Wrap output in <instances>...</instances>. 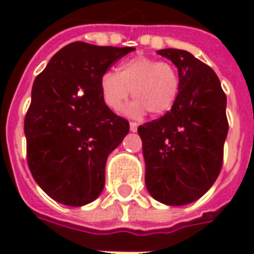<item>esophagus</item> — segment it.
<instances>
[{"mask_svg":"<svg viewBox=\"0 0 254 254\" xmlns=\"http://www.w3.org/2000/svg\"><path fill=\"white\" fill-rule=\"evenodd\" d=\"M129 127H130V130H132V132H136V130H137V127H138V124H137V122H134V121H130V122H129Z\"/></svg>","mask_w":254,"mask_h":254,"instance_id":"esophagus-1","label":"esophagus"}]
</instances>
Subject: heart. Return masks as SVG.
I'll list each match as a JSON object with an SVG mask.
<instances>
[{
    "mask_svg": "<svg viewBox=\"0 0 254 254\" xmlns=\"http://www.w3.org/2000/svg\"><path fill=\"white\" fill-rule=\"evenodd\" d=\"M181 87V77L174 64L137 56L120 65L118 73L106 72L100 78V91L105 105L120 111L133 95L127 114L141 116L148 110L162 116L176 103Z\"/></svg>",
    "mask_w": 254,
    "mask_h": 254,
    "instance_id": "obj_1",
    "label": "heart"
}]
</instances>
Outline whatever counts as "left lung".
Returning <instances> with one entry per match:
<instances>
[{
  "label": "left lung",
  "instance_id": "obj_1",
  "mask_svg": "<svg viewBox=\"0 0 254 254\" xmlns=\"http://www.w3.org/2000/svg\"><path fill=\"white\" fill-rule=\"evenodd\" d=\"M158 54L178 67L181 87L170 111L137 129L145 185L155 200L184 205L200 198L222 170L226 94L216 73L189 52L163 49Z\"/></svg>",
  "mask_w": 254,
  "mask_h": 254
}]
</instances>
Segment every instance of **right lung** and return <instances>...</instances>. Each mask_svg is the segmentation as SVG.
Masks as SVG:
<instances>
[{
	"instance_id": "right-lung-1",
	"label": "right lung",
	"mask_w": 254,
	"mask_h": 254,
	"mask_svg": "<svg viewBox=\"0 0 254 254\" xmlns=\"http://www.w3.org/2000/svg\"><path fill=\"white\" fill-rule=\"evenodd\" d=\"M133 50L73 42L36 76L24 120L27 162L53 200L80 207L103 190L107 156L129 122L105 105L100 78Z\"/></svg>"
}]
</instances>
